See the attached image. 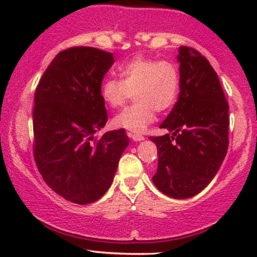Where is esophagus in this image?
Segmentation results:
<instances>
[{
  "label": "esophagus",
  "instance_id": "1",
  "mask_svg": "<svg viewBox=\"0 0 257 257\" xmlns=\"http://www.w3.org/2000/svg\"><path fill=\"white\" fill-rule=\"evenodd\" d=\"M128 137L132 140H135V142H142V140L145 139L142 135H138V133H128Z\"/></svg>",
  "mask_w": 257,
  "mask_h": 257
}]
</instances>
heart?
<instances>
[{"label": "heart", "mask_w": 257, "mask_h": 257, "mask_svg": "<svg viewBox=\"0 0 257 257\" xmlns=\"http://www.w3.org/2000/svg\"><path fill=\"white\" fill-rule=\"evenodd\" d=\"M120 77L105 79L100 90L103 100L112 108L121 107L136 94V103L113 119L119 128L144 132L156 119V111H167L178 98L180 76L172 62L138 56L121 66Z\"/></svg>", "instance_id": "obj_1"}]
</instances>
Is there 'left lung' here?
I'll return each mask as SVG.
<instances>
[{"instance_id": "obj_1", "label": "left lung", "mask_w": 257, "mask_h": 257, "mask_svg": "<svg viewBox=\"0 0 257 257\" xmlns=\"http://www.w3.org/2000/svg\"><path fill=\"white\" fill-rule=\"evenodd\" d=\"M178 61L180 93L160 125L172 135L150 137L158 149V170L152 180L164 194L188 199L213 180L226 157L229 105L205 56L180 47Z\"/></svg>"}]
</instances>
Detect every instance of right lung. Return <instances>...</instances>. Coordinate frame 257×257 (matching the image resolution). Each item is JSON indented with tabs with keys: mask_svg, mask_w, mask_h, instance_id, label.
<instances>
[{
	"mask_svg": "<svg viewBox=\"0 0 257 257\" xmlns=\"http://www.w3.org/2000/svg\"><path fill=\"white\" fill-rule=\"evenodd\" d=\"M113 63V55L100 49H66L52 59L35 91L37 168L52 191L78 205L106 193L128 145L124 128L94 137L107 121L100 89Z\"/></svg>",
	"mask_w": 257,
	"mask_h": 257,
	"instance_id": "obj_1",
	"label": "right lung"
}]
</instances>
